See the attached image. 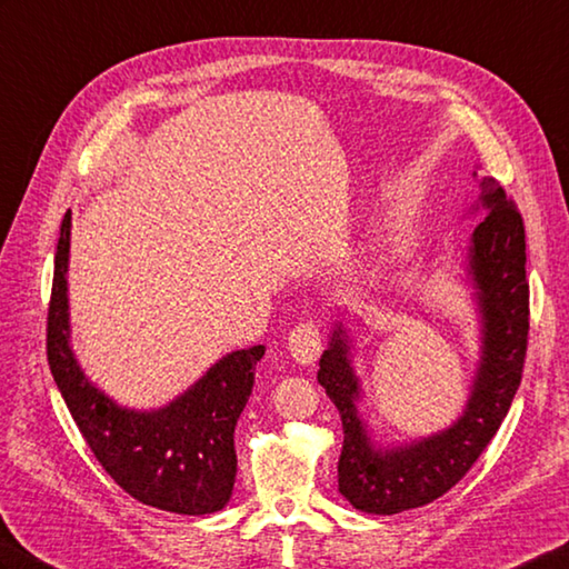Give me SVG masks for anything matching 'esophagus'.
Returning a JSON list of instances; mask_svg holds the SVG:
<instances>
[{"mask_svg":"<svg viewBox=\"0 0 569 569\" xmlns=\"http://www.w3.org/2000/svg\"><path fill=\"white\" fill-rule=\"evenodd\" d=\"M287 348H289V355H292L299 365H313L323 348L321 328H318L313 321L299 323L292 332H289Z\"/></svg>","mask_w":569,"mask_h":569,"instance_id":"34e87169","label":"esophagus"}]
</instances>
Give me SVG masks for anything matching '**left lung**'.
<instances>
[{
    "label": "left lung",
    "mask_w": 569,
    "mask_h": 569,
    "mask_svg": "<svg viewBox=\"0 0 569 569\" xmlns=\"http://www.w3.org/2000/svg\"><path fill=\"white\" fill-rule=\"evenodd\" d=\"M478 210L488 214L473 229L463 268L480 321V359L459 418L435 435L381 447L359 415L365 391L342 321L332 323L328 350L318 362V383L336 403L345 432L338 490L367 515H398L449 492L497 435L521 383L529 338L523 221L488 176L480 178L478 202L470 207V212Z\"/></svg>",
    "instance_id": "left-lung-1"
}]
</instances>
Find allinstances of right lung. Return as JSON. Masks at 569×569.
Here are the masks:
<instances>
[{
	"mask_svg": "<svg viewBox=\"0 0 569 569\" xmlns=\"http://www.w3.org/2000/svg\"><path fill=\"white\" fill-rule=\"evenodd\" d=\"M67 210L54 253L48 309V365L81 437L120 488L142 505L202 517L224 509L237 480L233 429L253 391L266 345L233 350L207 369L188 391L154 410L116 403L96 386L72 350L69 326Z\"/></svg>",
	"mask_w": 569,
	"mask_h": 569,
	"instance_id": "obj_1",
	"label": "right lung"
}]
</instances>
